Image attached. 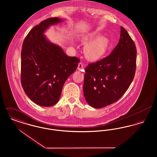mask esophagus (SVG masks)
<instances>
[{
  "mask_svg": "<svg viewBox=\"0 0 157 157\" xmlns=\"http://www.w3.org/2000/svg\"><path fill=\"white\" fill-rule=\"evenodd\" d=\"M83 67H84V65H83V64L82 63V62H80V63H78V70L81 71L82 69H83Z\"/></svg>",
  "mask_w": 157,
  "mask_h": 157,
  "instance_id": "obj_1",
  "label": "esophagus"
}]
</instances>
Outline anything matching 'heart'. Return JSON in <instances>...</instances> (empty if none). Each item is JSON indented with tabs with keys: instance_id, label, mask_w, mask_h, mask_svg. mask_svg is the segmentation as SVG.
<instances>
[{
	"instance_id": "1",
	"label": "heart",
	"mask_w": 157,
	"mask_h": 157,
	"mask_svg": "<svg viewBox=\"0 0 157 157\" xmlns=\"http://www.w3.org/2000/svg\"><path fill=\"white\" fill-rule=\"evenodd\" d=\"M81 40L87 43L84 47L86 58L90 61H97L101 59L107 51L109 40L108 37L101 36L97 33L83 35Z\"/></svg>"
}]
</instances>
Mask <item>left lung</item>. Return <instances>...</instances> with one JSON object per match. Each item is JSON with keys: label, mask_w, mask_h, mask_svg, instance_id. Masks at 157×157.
<instances>
[{"label": "left lung", "mask_w": 157, "mask_h": 157, "mask_svg": "<svg viewBox=\"0 0 157 157\" xmlns=\"http://www.w3.org/2000/svg\"><path fill=\"white\" fill-rule=\"evenodd\" d=\"M120 39L111 53L85 69L83 95L94 108H101L117 101L134 78L136 49L127 30L121 27Z\"/></svg>", "instance_id": "obj_1"}]
</instances>
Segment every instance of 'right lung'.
I'll use <instances>...</instances> for the list:
<instances>
[{
    "instance_id": "1",
    "label": "right lung",
    "mask_w": 157,
    "mask_h": 157,
    "mask_svg": "<svg viewBox=\"0 0 157 157\" xmlns=\"http://www.w3.org/2000/svg\"><path fill=\"white\" fill-rule=\"evenodd\" d=\"M62 21L51 17L35 26L27 35L21 52V83L27 96L35 104L51 106L59 100L63 86L80 62L70 57L44 35L49 26Z\"/></svg>"
}]
</instances>
